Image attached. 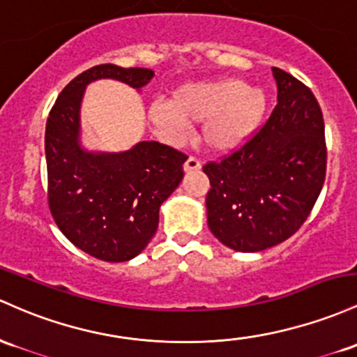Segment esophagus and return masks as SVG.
Instances as JSON below:
<instances>
[{
    "label": "esophagus",
    "mask_w": 357,
    "mask_h": 357,
    "mask_svg": "<svg viewBox=\"0 0 357 357\" xmlns=\"http://www.w3.org/2000/svg\"><path fill=\"white\" fill-rule=\"evenodd\" d=\"M183 167H185V172H197V171L202 169V160L191 155V158L186 159L185 166H183Z\"/></svg>",
    "instance_id": "34e87169"
}]
</instances>
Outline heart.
Segmentation results:
<instances>
[{"instance_id":"heart-1","label":"heart","mask_w":357,"mask_h":357,"mask_svg":"<svg viewBox=\"0 0 357 357\" xmlns=\"http://www.w3.org/2000/svg\"><path fill=\"white\" fill-rule=\"evenodd\" d=\"M266 108V93L245 81H197L174 89L171 100L154 101L149 107V120L171 144H181L191 125L205 123V142L225 152L242 146L256 132Z\"/></svg>"}]
</instances>
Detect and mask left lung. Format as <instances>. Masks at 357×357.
<instances>
[{"label":"left lung","mask_w":357,"mask_h":357,"mask_svg":"<svg viewBox=\"0 0 357 357\" xmlns=\"http://www.w3.org/2000/svg\"><path fill=\"white\" fill-rule=\"evenodd\" d=\"M278 105L248 142L203 172L208 227L227 248L259 252L303 225L322 191L327 146L322 109L308 86L273 68Z\"/></svg>","instance_id":"8db88e82"}]
</instances>
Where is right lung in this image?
Listing matches in <instances>:
<instances>
[{
	"label": "right lung",
	"instance_id": "right-lung-1",
	"mask_svg": "<svg viewBox=\"0 0 357 357\" xmlns=\"http://www.w3.org/2000/svg\"><path fill=\"white\" fill-rule=\"evenodd\" d=\"M140 89L154 70L100 64L74 77L57 96L45 127L47 199L59 230L96 259L123 262L142 252L159 225V208L181 183L186 154L139 142L119 154L79 146V108L91 81Z\"/></svg>",
	"mask_w": 357,
	"mask_h": 357
}]
</instances>
